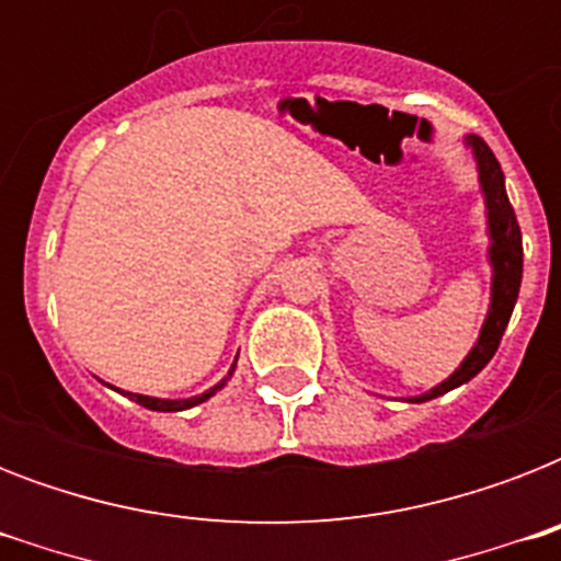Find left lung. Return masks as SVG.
Wrapping results in <instances>:
<instances>
[{
  "label": "left lung",
  "mask_w": 561,
  "mask_h": 561,
  "mask_svg": "<svg viewBox=\"0 0 561 561\" xmlns=\"http://www.w3.org/2000/svg\"><path fill=\"white\" fill-rule=\"evenodd\" d=\"M466 145L478 160L480 188L486 197V218H489V262H492V302H489L486 323L480 329V337L474 343V350L466 355L460 367L454 369L443 383H436L434 390L425 396H413L410 401H431L443 392L460 387V383L471 381L480 369L486 367L492 355L501 346L510 317H513L515 299H518V288H522V267H524V250H522V227L515 220L513 203L506 197L504 188V171L497 165L495 153L480 136H466Z\"/></svg>",
  "instance_id": "8db88e82"
}]
</instances>
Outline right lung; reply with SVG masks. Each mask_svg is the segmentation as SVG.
<instances>
[{
	"instance_id": "obj_1",
	"label": "right lung",
	"mask_w": 561,
	"mask_h": 561,
	"mask_svg": "<svg viewBox=\"0 0 561 561\" xmlns=\"http://www.w3.org/2000/svg\"><path fill=\"white\" fill-rule=\"evenodd\" d=\"M232 373H236V364L229 367V373H227V378H224V381H218V383H215V387H211V390L201 392V396H192V399H178V401L151 399V396H139V392H127V396H130V399H134L136 404H142V408H148V410H162V413H174V410H188V408H194V404H201V401L211 399V396H215V392H218L220 387H224V383L229 381V378H232Z\"/></svg>"
}]
</instances>
